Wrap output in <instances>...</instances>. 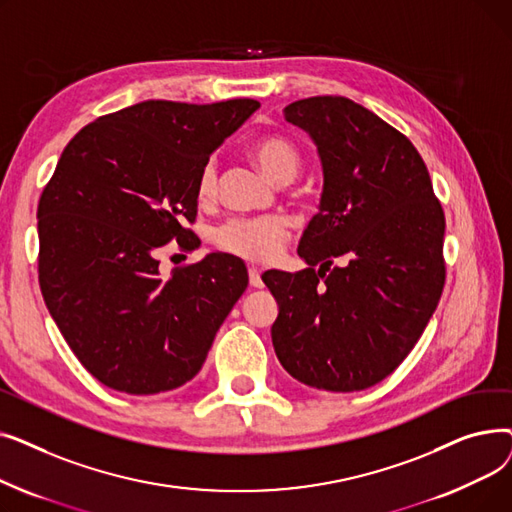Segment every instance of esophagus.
<instances>
[{"mask_svg":"<svg viewBox=\"0 0 512 512\" xmlns=\"http://www.w3.org/2000/svg\"><path fill=\"white\" fill-rule=\"evenodd\" d=\"M249 284H251V288H263L261 274H259V270H255V267H251L249 270Z\"/></svg>","mask_w":512,"mask_h":512,"instance_id":"obj_1","label":"esophagus"}]
</instances>
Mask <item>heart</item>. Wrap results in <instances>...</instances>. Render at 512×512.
<instances>
[{
  "label": "heart",
  "mask_w": 512,
  "mask_h": 512,
  "mask_svg": "<svg viewBox=\"0 0 512 512\" xmlns=\"http://www.w3.org/2000/svg\"><path fill=\"white\" fill-rule=\"evenodd\" d=\"M251 153L259 168L278 184H288L301 172V155L288 139L267 134L253 143ZM220 174L215 159H207L197 176V199L209 203L218 195ZM288 238L280 218H236L215 230V245L251 263H267L278 257Z\"/></svg>",
  "instance_id": "b5f03b06"
}]
</instances>
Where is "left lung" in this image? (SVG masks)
Returning <instances> with one entry per match:
<instances>
[{"label":"left lung","mask_w":512,"mask_h":512,"mask_svg":"<svg viewBox=\"0 0 512 512\" xmlns=\"http://www.w3.org/2000/svg\"><path fill=\"white\" fill-rule=\"evenodd\" d=\"M284 118L313 139L324 193L299 242L309 267L261 276L280 307L274 351L311 388L365 390L407 359L438 307L444 211L419 151L367 107L324 95Z\"/></svg>","instance_id":"left-lung-1"}]
</instances>
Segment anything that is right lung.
Wrapping results in <instances>:
<instances>
[{
    "instance_id": "1",
    "label": "right lung",
    "mask_w": 512,
    "mask_h": 512,
    "mask_svg": "<svg viewBox=\"0 0 512 512\" xmlns=\"http://www.w3.org/2000/svg\"><path fill=\"white\" fill-rule=\"evenodd\" d=\"M255 99H149L87 124L39 199V284L76 359L107 388L157 394L193 380L247 290L240 259L209 253L159 278V247L201 242L197 176Z\"/></svg>"
}]
</instances>
